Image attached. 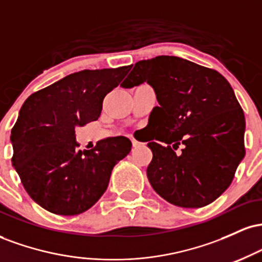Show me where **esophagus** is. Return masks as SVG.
I'll use <instances>...</instances> for the list:
<instances>
[{
  "label": "esophagus",
  "instance_id": "esophagus-1",
  "mask_svg": "<svg viewBox=\"0 0 262 262\" xmlns=\"http://www.w3.org/2000/svg\"><path fill=\"white\" fill-rule=\"evenodd\" d=\"M132 144H133L134 148H137V146H139V145H140L139 141H138L137 139H134V138H132Z\"/></svg>",
  "mask_w": 262,
  "mask_h": 262
}]
</instances>
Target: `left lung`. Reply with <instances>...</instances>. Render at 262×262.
<instances>
[{
    "label": "left lung",
    "instance_id": "left-lung-1",
    "mask_svg": "<svg viewBox=\"0 0 262 262\" xmlns=\"http://www.w3.org/2000/svg\"><path fill=\"white\" fill-rule=\"evenodd\" d=\"M144 82L160 104L150 117L155 140L163 143H148L150 185L183 208L212 203L229 187L245 156V117L230 83L213 69L169 55L138 61L121 86ZM180 143L184 149L177 156Z\"/></svg>",
    "mask_w": 262,
    "mask_h": 262
}]
</instances>
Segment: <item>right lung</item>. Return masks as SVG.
I'll list each match as a JSON object with an SVG mask.
<instances>
[{
    "mask_svg": "<svg viewBox=\"0 0 262 262\" xmlns=\"http://www.w3.org/2000/svg\"><path fill=\"white\" fill-rule=\"evenodd\" d=\"M130 66L68 75L27 98L11 130L12 165L27 193L60 215L85 212L108 187L114 165L132 149L125 137L77 150L75 128L97 121L103 98Z\"/></svg>",
    "mask_w": 262,
    "mask_h": 262,
    "instance_id": "1",
    "label": "right lung"
}]
</instances>
